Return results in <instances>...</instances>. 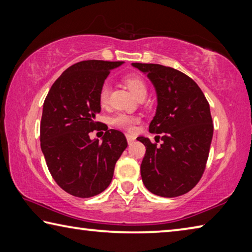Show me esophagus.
Masks as SVG:
<instances>
[{
    "mask_svg": "<svg viewBox=\"0 0 252 252\" xmlns=\"http://www.w3.org/2000/svg\"><path fill=\"white\" fill-rule=\"evenodd\" d=\"M126 139H127V143L131 144L136 139V137L134 135H130V134H126Z\"/></svg>",
    "mask_w": 252,
    "mask_h": 252,
    "instance_id": "1",
    "label": "esophagus"
}]
</instances>
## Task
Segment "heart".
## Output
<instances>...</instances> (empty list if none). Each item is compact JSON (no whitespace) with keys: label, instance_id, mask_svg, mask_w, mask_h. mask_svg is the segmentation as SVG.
I'll return each mask as SVG.
<instances>
[{"label":"heart","instance_id":"b5f03b06","mask_svg":"<svg viewBox=\"0 0 252 252\" xmlns=\"http://www.w3.org/2000/svg\"><path fill=\"white\" fill-rule=\"evenodd\" d=\"M124 82H125L127 87L129 88L131 93H133L137 98L140 96L147 94V85L146 83H145L144 78L140 76V75L138 74L126 75V76L124 77ZM109 92H110L109 84L107 82L101 84L98 92V101L101 106H106L108 104ZM137 122H138L137 117L133 116V115L125 114V113H119L117 115H115V116L110 119L112 125L117 127V128L125 129V130L133 129L135 124Z\"/></svg>","mask_w":252,"mask_h":252}]
</instances>
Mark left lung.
I'll return each instance as SVG.
<instances>
[{"label":"left lung","instance_id":"8db88e82","mask_svg":"<svg viewBox=\"0 0 252 252\" xmlns=\"http://www.w3.org/2000/svg\"><path fill=\"white\" fill-rule=\"evenodd\" d=\"M146 73L157 93V110L149 131L162 143L157 146L138 137L146 147L140 165L142 179L149 191L173 198L196 186L208 159L214 124L208 100L192 78L178 69L159 64L133 63Z\"/></svg>","mask_w":252,"mask_h":252}]
</instances>
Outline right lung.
Segmentation results:
<instances>
[{
	"mask_svg": "<svg viewBox=\"0 0 252 252\" xmlns=\"http://www.w3.org/2000/svg\"><path fill=\"white\" fill-rule=\"evenodd\" d=\"M123 62L82 61L63 72L43 104L41 148L56 184L79 198L104 191L113 179L115 164L127 147L122 131L106 129L103 140L90 133L104 127L95 122L100 112L98 92L113 69Z\"/></svg>",
	"mask_w": 252,
	"mask_h": 252,
	"instance_id": "add662e5",
	"label": "right lung"
}]
</instances>
